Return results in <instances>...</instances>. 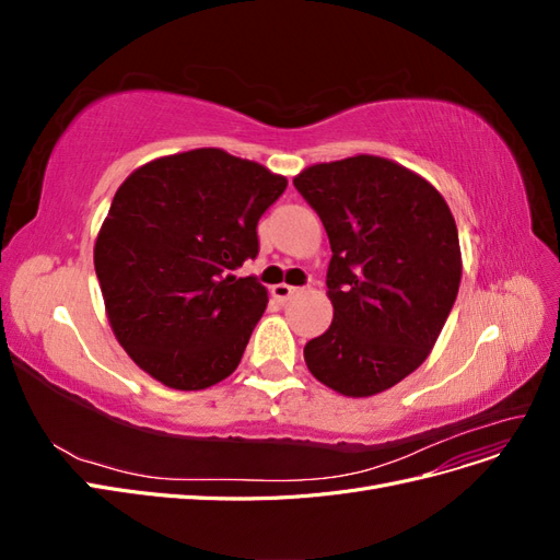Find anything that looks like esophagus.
<instances>
[{
    "mask_svg": "<svg viewBox=\"0 0 560 560\" xmlns=\"http://www.w3.org/2000/svg\"><path fill=\"white\" fill-rule=\"evenodd\" d=\"M301 292V287H292V284H276L273 287V296L278 299V301H290L294 294H299Z\"/></svg>",
    "mask_w": 560,
    "mask_h": 560,
    "instance_id": "34e87169",
    "label": "esophagus"
}]
</instances>
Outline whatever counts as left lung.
<instances>
[{"instance_id": "obj_1", "label": "left lung", "mask_w": 560, "mask_h": 560, "mask_svg": "<svg viewBox=\"0 0 560 560\" xmlns=\"http://www.w3.org/2000/svg\"><path fill=\"white\" fill-rule=\"evenodd\" d=\"M331 245L329 329L303 348L311 374L346 397H371L428 360L460 287L455 219L430 182L352 156L294 177Z\"/></svg>"}]
</instances>
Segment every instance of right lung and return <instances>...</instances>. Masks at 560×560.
I'll use <instances>...</instances> for the list:
<instances>
[{
  "mask_svg": "<svg viewBox=\"0 0 560 560\" xmlns=\"http://www.w3.org/2000/svg\"><path fill=\"white\" fill-rule=\"evenodd\" d=\"M284 189L222 149L156 159L118 186L95 273L118 343L149 376L206 389L241 364L268 292L233 270L257 259V224Z\"/></svg>",
  "mask_w": 560,
  "mask_h": 560,
  "instance_id": "add662e5",
  "label": "right lung"
}]
</instances>
